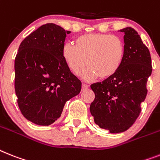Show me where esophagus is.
<instances>
[{
    "instance_id": "esophagus-1",
    "label": "esophagus",
    "mask_w": 160,
    "mask_h": 160,
    "mask_svg": "<svg viewBox=\"0 0 160 160\" xmlns=\"http://www.w3.org/2000/svg\"><path fill=\"white\" fill-rule=\"evenodd\" d=\"M88 88V85L85 84V83H82V90H87Z\"/></svg>"
}]
</instances>
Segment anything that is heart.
Segmentation results:
<instances>
[{
    "mask_svg": "<svg viewBox=\"0 0 160 160\" xmlns=\"http://www.w3.org/2000/svg\"><path fill=\"white\" fill-rule=\"evenodd\" d=\"M125 55L124 43L116 36L89 33L75 39V46L64 45L62 57L68 69L78 74L85 64L86 79L109 78L115 74L122 65Z\"/></svg>",
    "mask_w": 160,
    "mask_h": 160,
    "instance_id": "1",
    "label": "heart"
}]
</instances>
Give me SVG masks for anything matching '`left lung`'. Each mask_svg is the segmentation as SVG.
I'll return each instance as SVG.
<instances>
[{
    "instance_id": "1",
    "label": "left lung",
    "mask_w": 160,
    "mask_h": 160,
    "mask_svg": "<svg viewBox=\"0 0 160 160\" xmlns=\"http://www.w3.org/2000/svg\"><path fill=\"white\" fill-rule=\"evenodd\" d=\"M124 33V59L118 71L91 88L95 100L90 105L94 121L110 133L125 132L135 122L145 101L146 82L151 75V57L137 32L128 27Z\"/></svg>"
}]
</instances>
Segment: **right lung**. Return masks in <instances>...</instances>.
I'll use <instances>...</instances> for the list:
<instances>
[{
	"label": "right lung",
	"instance_id": "right-lung-1",
	"mask_svg": "<svg viewBox=\"0 0 160 160\" xmlns=\"http://www.w3.org/2000/svg\"><path fill=\"white\" fill-rule=\"evenodd\" d=\"M47 23L24 38L14 60V89L21 113L30 122L48 126L61 115L66 101L80 93L81 81L62 57L66 35Z\"/></svg>",
	"mask_w": 160,
	"mask_h": 160
}]
</instances>
